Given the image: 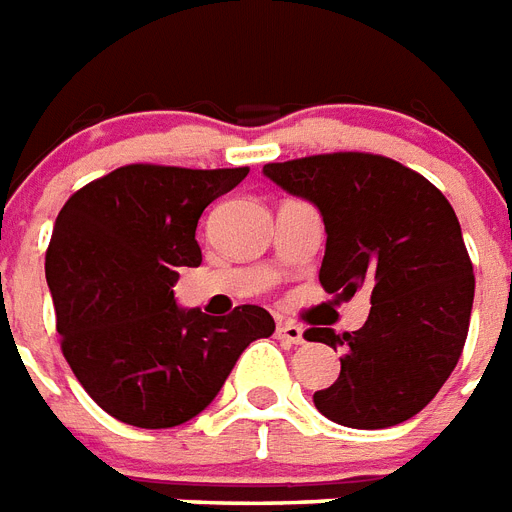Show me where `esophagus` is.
<instances>
[{
    "mask_svg": "<svg viewBox=\"0 0 512 512\" xmlns=\"http://www.w3.org/2000/svg\"><path fill=\"white\" fill-rule=\"evenodd\" d=\"M277 338L288 343H304V327L296 322H277Z\"/></svg>",
    "mask_w": 512,
    "mask_h": 512,
    "instance_id": "esophagus-1",
    "label": "esophagus"
}]
</instances>
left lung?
<instances>
[{
	"label": "left lung",
	"instance_id": "left-lung-1",
	"mask_svg": "<svg viewBox=\"0 0 512 512\" xmlns=\"http://www.w3.org/2000/svg\"><path fill=\"white\" fill-rule=\"evenodd\" d=\"M264 174L320 208L322 288L338 298L370 290L359 330L304 333L343 349L341 375L314 394V407L365 431L410 420L447 383L468 338L476 277L455 208L423 174L386 155H309L267 163Z\"/></svg>",
	"mask_w": 512,
	"mask_h": 512
}]
</instances>
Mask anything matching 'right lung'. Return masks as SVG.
<instances>
[{
	"mask_svg": "<svg viewBox=\"0 0 512 512\" xmlns=\"http://www.w3.org/2000/svg\"><path fill=\"white\" fill-rule=\"evenodd\" d=\"M248 177L240 169L129 163L57 214L47 285L65 362L94 402L137 428L182 425L214 402L237 357L275 333L267 309L227 317L179 309V269L198 267L200 214Z\"/></svg>",
	"mask_w": 512,
	"mask_h": 512,
	"instance_id": "1",
	"label": "right lung"
}]
</instances>
